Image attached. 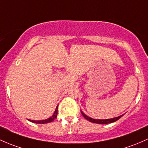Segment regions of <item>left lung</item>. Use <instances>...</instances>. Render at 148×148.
<instances>
[{"instance_id": "1", "label": "left lung", "mask_w": 148, "mask_h": 148, "mask_svg": "<svg viewBox=\"0 0 148 148\" xmlns=\"http://www.w3.org/2000/svg\"><path fill=\"white\" fill-rule=\"evenodd\" d=\"M82 115L84 118L88 121L91 122V123H97V124H108V123H114V122L117 121L118 120H119L120 118H121L123 115H120L119 117H117V118H111V119H106V120H96V119H93L92 118H90V117L87 116L85 114L83 113V112H81Z\"/></svg>"}]
</instances>
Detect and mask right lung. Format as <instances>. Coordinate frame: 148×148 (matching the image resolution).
<instances>
[{"label":"right lung","instance_id":"obj_1","mask_svg":"<svg viewBox=\"0 0 148 148\" xmlns=\"http://www.w3.org/2000/svg\"><path fill=\"white\" fill-rule=\"evenodd\" d=\"M57 115H58V107L56 108V110H55L54 114L53 115V116L49 118L48 119L44 120H29L30 122H33V123H39V124H45V123H51V122H53V120H55L56 118H57Z\"/></svg>","mask_w":148,"mask_h":148}]
</instances>
